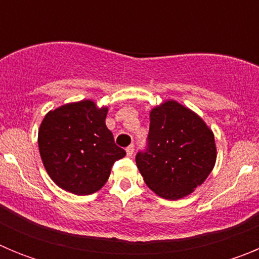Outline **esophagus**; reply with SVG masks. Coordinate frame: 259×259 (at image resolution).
I'll list each match as a JSON object with an SVG mask.
<instances>
[{"label":"esophagus","instance_id":"obj_1","mask_svg":"<svg viewBox=\"0 0 259 259\" xmlns=\"http://www.w3.org/2000/svg\"><path fill=\"white\" fill-rule=\"evenodd\" d=\"M134 150H135V146L134 145H130L125 148V153H127L128 157H132V154H134Z\"/></svg>","mask_w":259,"mask_h":259}]
</instances>
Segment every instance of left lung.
Returning <instances> with one entry per match:
<instances>
[{
    "instance_id": "8db88e82",
    "label": "left lung",
    "mask_w": 259,
    "mask_h": 259,
    "mask_svg": "<svg viewBox=\"0 0 259 259\" xmlns=\"http://www.w3.org/2000/svg\"><path fill=\"white\" fill-rule=\"evenodd\" d=\"M217 159L214 134L202 119L176 101L150 111L148 146L136 154L144 182L166 200H179L202 184Z\"/></svg>"
}]
</instances>
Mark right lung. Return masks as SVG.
<instances>
[{"instance_id": "obj_1", "label": "right lung", "mask_w": 259, "mask_h": 259, "mask_svg": "<svg viewBox=\"0 0 259 259\" xmlns=\"http://www.w3.org/2000/svg\"><path fill=\"white\" fill-rule=\"evenodd\" d=\"M107 107L91 100L63 105L45 115L38 149L45 170L59 188L77 196L104 187L114 162L125 152L106 127Z\"/></svg>"}]
</instances>
